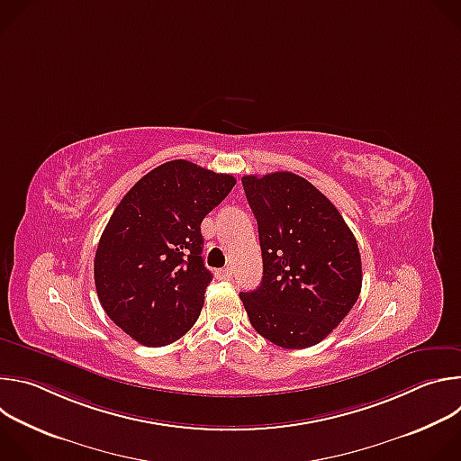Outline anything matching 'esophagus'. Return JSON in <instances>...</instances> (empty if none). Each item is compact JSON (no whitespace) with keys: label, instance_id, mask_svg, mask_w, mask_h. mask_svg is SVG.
Masks as SVG:
<instances>
[{"label":"esophagus","instance_id":"obj_1","mask_svg":"<svg viewBox=\"0 0 461 461\" xmlns=\"http://www.w3.org/2000/svg\"><path fill=\"white\" fill-rule=\"evenodd\" d=\"M217 277L222 279V281H230L233 277V270L231 268H222L217 272Z\"/></svg>","mask_w":461,"mask_h":461}]
</instances>
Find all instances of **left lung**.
<instances>
[{
  "label": "left lung",
  "instance_id": "left-lung-1",
  "mask_svg": "<svg viewBox=\"0 0 461 461\" xmlns=\"http://www.w3.org/2000/svg\"><path fill=\"white\" fill-rule=\"evenodd\" d=\"M257 219L262 281L240 292L251 326L288 350L321 343L356 304L363 274L354 233L306 178L277 171L242 176Z\"/></svg>",
  "mask_w": 461,
  "mask_h": 461
}]
</instances>
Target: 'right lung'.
<instances>
[{"label": "right lung", "instance_id": "add662e5", "mask_svg": "<svg viewBox=\"0 0 461 461\" xmlns=\"http://www.w3.org/2000/svg\"><path fill=\"white\" fill-rule=\"evenodd\" d=\"M235 182L171 160L144 175L116 206L95 255V285L105 313L137 343L166 347L199 319L212 283L201 224Z\"/></svg>", "mask_w": 461, "mask_h": 461}]
</instances>
